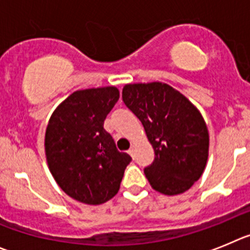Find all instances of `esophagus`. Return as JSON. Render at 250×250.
I'll list each match as a JSON object with an SVG mask.
<instances>
[{
	"label": "esophagus",
	"mask_w": 250,
	"mask_h": 250,
	"mask_svg": "<svg viewBox=\"0 0 250 250\" xmlns=\"http://www.w3.org/2000/svg\"><path fill=\"white\" fill-rule=\"evenodd\" d=\"M128 153H129V156H132V157L134 156V147H133V146H132V147L129 148V150H128Z\"/></svg>",
	"instance_id": "1"
}]
</instances>
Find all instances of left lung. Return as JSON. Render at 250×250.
Masks as SVG:
<instances>
[{
  "label": "left lung",
  "mask_w": 250,
  "mask_h": 250,
  "mask_svg": "<svg viewBox=\"0 0 250 250\" xmlns=\"http://www.w3.org/2000/svg\"><path fill=\"white\" fill-rule=\"evenodd\" d=\"M122 98L154 149V161L145 168L153 189L166 195L189 189L208 159V128L199 111L181 92L161 82L125 84Z\"/></svg>",
  "instance_id": "obj_1"
}]
</instances>
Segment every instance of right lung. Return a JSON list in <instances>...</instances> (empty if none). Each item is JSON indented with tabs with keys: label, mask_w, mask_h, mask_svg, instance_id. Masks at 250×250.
I'll list each match as a JSON object with an SVG mask.
<instances>
[{
	"label": "right lung",
	"mask_w": 250,
	"mask_h": 250,
	"mask_svg": "<svg viewBox=\"0 0 250 250\" xmlns=\"http://www.w3.org/2000/svg\"><path fill=\"white\" fill-rule=\"evenodd\" d=\"M120 100L116 87L76 91L49 118L44 137L48 168L61 189L86 204L105 203L118 193L132 161L103 128Z\"/></svg>",
	"instance_id": "right-lung-1"
}]
</instances>
